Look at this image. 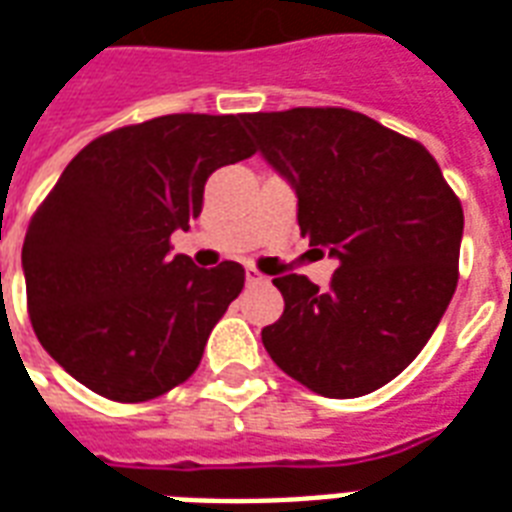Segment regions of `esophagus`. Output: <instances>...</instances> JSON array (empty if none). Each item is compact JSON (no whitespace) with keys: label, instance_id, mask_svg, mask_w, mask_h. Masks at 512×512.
<instances>
[{"label":"esophagus","instance_id":"1","mask_svg":"<svg viewBox=\"0 0 512 512\" xmlns=\"http://www.w3.org/2000/svg\"><path fill=\"white\" fill-rule=\"evenodd\" d=\"M263 279H266V276L260 274V271H257V268H246V285H260V282H263Z\"/></svg>","mask_w":512,"mask_h":512}]
</instances>
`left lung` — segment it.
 <instances>
[{
    "instance_id": "1",
    "label": "left lung",
    "mask_w": 512,
    "mask_h": 512,
    "mask_svg": "<svg viewBox=\"0 0 512 512\" xmlns=\"http://www.w3.org/2000/svg\"><path fill=\"white\" fill-rule=\"evenodd\" d=\"M244 124L293 184L301 236L339 260L328 290L276 276L285 312L263 328L268 355L328 399L377 391L418 358L456 293L461 200L423 143L350 108Z\"/></svg>"
}]
</instances>
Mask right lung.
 <instances>
[{
  "label": "right lung",
  "instance_id": "obj_1",
  "mask_svg": "<svg viewBox=\"0 0 512 512\" xmlns=\"http://www.w3.org/2000/svg\"><path fill=\"white\" fill-rule=\"evenodd\" d=\"M244 113H168L94 138L29 219L26 309L64 372L121 404L192 377L208 333L244 290V268L170 255L203 211L208 176L249 160Z\"/></svg>",
  "mask_w": 512,
  "mask_h": 512
}]
</instances>
